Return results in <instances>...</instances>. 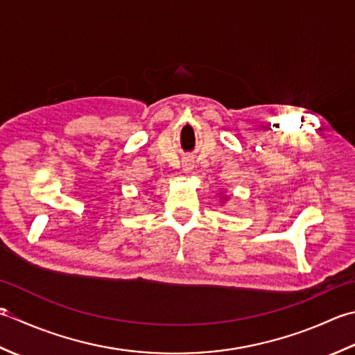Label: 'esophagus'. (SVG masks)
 <instances>
[{
	"instance_id": "1",
	"label": "esophagus",
	"mask_w": 355,
	"mask_h": 355,
	"mask_svg": "<svg viewBox=\"0 0 355 355\" xmlns=\"http://www.w3.org/2000/svg\"><path fill=\"white\" fill-rule=\"evenodd\" d=\"M184 170H185V171H190V170H191V164L184 165Z\"/></svg>"
}]
</instances>
